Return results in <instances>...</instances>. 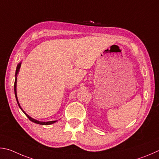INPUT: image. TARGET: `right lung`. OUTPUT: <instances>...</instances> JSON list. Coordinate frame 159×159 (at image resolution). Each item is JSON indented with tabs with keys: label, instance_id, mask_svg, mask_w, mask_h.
<instances>
[{
	"label": "right lung",
	"instance_id": "obj_1",
	"mask_svg": "<svg viewBox=\"0 0 159 159\" xmlns=\"http://www.w3.org/2000/svg\"><path fill=\"white\" fill-rule=\"evenodd\" d=\"M21 65V62L19 63L17 66H16V72H15V97H16V102H17V104L19 105V107L20 109L21 110L22 112H23L26 116H27L28 118L29 119V120L31 121L33 123H35V124H40V125H50V124H54L57 121H38V120H36V119H33L32 117H30V116L27 115V114L24 112V111L22 110L21 107L20 106V104H19V101H18V98H17V95H16V81H17V75L19 74V69H20V67Z\"/></svg>",
	"mask_w": 159,
	"mask_h": 159
}]
</instances>
